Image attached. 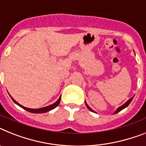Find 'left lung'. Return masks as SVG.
Returning <instances> with one entry per match:
<instances>
[{"label":"left lung","instance_id":"8db88e82","mask_svg":"<svg viewBox=\"0 0 146 146\" xmlns=\"http://www.w3.org/2000/svg\"><path fill=\"white\" fill-rule=\"evenodd\" d=\"M133 97L131 98V99H130V100H128V101L126 102H125V103L124 104V105H122V106H120V107H119L117 109V111H115V112H114V113H119V111H122V110H123V109H124V108H125L126 107H128V105H129V104L131 103V101H132V100H133ZM85 105H86L87 108H88L89 109V110H90V111H92V112L96 113V112H95V111H94V110H92V109L90 108L89 107V106H88V104H87L86 102H85Z\"/></svg>","mask_w":146,"mask_h":146}]
</instances>
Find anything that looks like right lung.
Masks as SVG:
<instances>
[{
	"label": "right lung",
	"instance_id": "right-lung-1",
	"mask_svg": "<svg viewBox=\"0 0 146 146\" xmlns=\"http://www.w3.org/2000/svg\"><path fill=\"white\" fill-rule=\"evenodd\" d=\"M10 96V95H9ZM11 99L13 100V101L16 104V105H18V106H20L21 108H24V110H26V111H29V112L30 113H46L47 112V111H51V110H52V109L56 108L57 106H58V105H59L60 103V100H61V96L59 97V99H58L57 101L55 102L54 104H52V105H49V106H46V107H44V108H38V109H32V108H26V107H24V106H22L21 105H20L19 103H18L15 100L13 99L12 96H10Z\"/></svg>",
	"mask_w": 146,
	"mask_h": 146
}]
</instances>
